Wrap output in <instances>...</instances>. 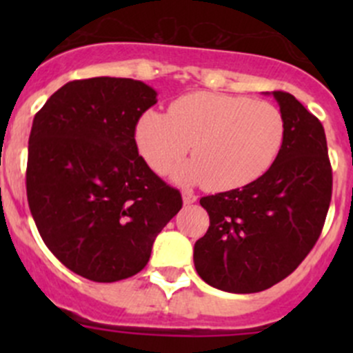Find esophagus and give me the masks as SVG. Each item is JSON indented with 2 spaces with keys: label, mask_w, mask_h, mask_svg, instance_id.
I'll return each mask as SVG.
<instances>
[{
  "label": "esophagus",
  "mask_w": 353,
  "mask_h": 353,
  "mask_svg": "<svg viewBox=\"0 0 353 353\" xmlns=\"http://www.w3.org/2000/svg\"><path fill=\"white\" fill-rule=\"evenodd\" d=\"M196 194L191 193V191H183V201L184 205H193L194 201H196Z\"/></svg>",
  "instance_id": "34e87169"
}]
</instances>
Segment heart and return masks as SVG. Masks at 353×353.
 <instances>
[{
    "label": "heart",
    "mask_w": 353,
    "mask_h": 353,
    "mask_svg": "<svg viewBox=\"0 0 353 353\" xmlns=\"http://www.w3.org/2000/svg\"><path fill=\"white\" fill-rule=\"evenodd\" d=\"M134 141L155 172H165L191 147L194 159L176 167L174 179L229 191L273 165L285 141V117L272 102L196 92L172 102L169 114L145 112Z\"/></svg>",
    "instance_id": "1"
}]
</instances>
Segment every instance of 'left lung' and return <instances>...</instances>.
Segmentation results:
<instances>
[{
	"label": "left lung",
	"mask_w": 353,
	"mask_h": 353,
	"mask_svg": "<svg viewBox=\"0 0 353 353\" xmlns=\"http://www.w3.org/2000/svg\"><path fill=\"white\" fill-rule=\"evenodd\" d=\"M272 94L285 117L273 165L241 190L199 199L210 227L194 244V268L232 294L266 290L290 275L314 248L331 201L325 128L292 94Z\"/></svg>",
	"instance_id": "left-lung-1"
}]
</instances>
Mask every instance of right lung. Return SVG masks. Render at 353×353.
I'll use <instances>...</instances> for the list:
<instances>
[{
  "label": "right lung",
  "instance_id": "add662e5",
  "mask_svg": "<svg viewBox=\"0 0 353 353\" xmlns=\"http://www.w3.org/2000/svg\"><path fill=\"white\" fill-rule=\"evenodd\" d=\"M157 92L131 78L63 85L35 114L27 199L42 241L77 275L110 283L137 275L183 206L138 155L134 128Z\"/></svg>",
  "mask_w": 353,
  "mask_h": 353
}]
</instances>
